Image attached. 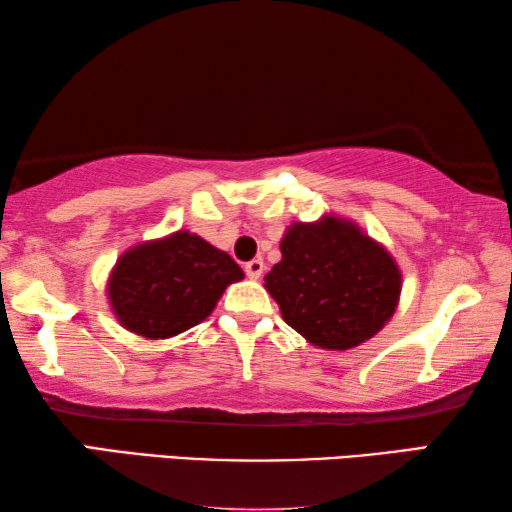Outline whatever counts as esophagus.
Instances as JSON below:
<instances>
[{
  "mask_svg": "<svg viewBox=\"0 0 512 512\" xmlns=\"http://www.w3.org/2000/svg\"><path fill=\"white\" fill-rule=\"evenodd\" d=\"M243 269H246V275H248V278L250 280H259V278H262V273H264V269H266V266H264V259H250V262L246 264V266H243Z\"/></svg>",
  "mask_w": 512,
  "mask_h": 512,
  "instance_id": "obj_1",
  "label": "esophagus"
}]
</instances>
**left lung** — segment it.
<instances>
[{"label": "left lung", "mask_w": 512, "mask_h": 512, "mask_svg": "<svg viewBox=\"0 0 512 512\" xmlns=\"http://www.w3.org/2000/svg\"><path fill=\"white\" fill-rule=\"evenodd\" d=\"M280 253L264 287L280 305L282 319L310 344L348 351L392 319L401 271L355 223L337 216L294 223L280 241Z\"/></svg>", "instance_id": "1"}]
</instances>
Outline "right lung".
<instances>
[{
	"mask_svg": "<svg viewBox=\"0 0 512 512\" xmlns=\"http://www.w3.org/2000/svg\"><path fill=\"white\" fill-rule=\"evenodd\" d=\"M234 259L186 230L129 248L109 275L107 294L120 326L148 339H168L214 312L232 282Z\"/></svg>",
	"mask_w": 512,
	"mask_h": 512,
	"instance_id": "1",
	"label": "right lung"
}]
</instances>
